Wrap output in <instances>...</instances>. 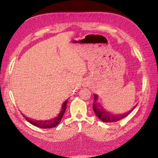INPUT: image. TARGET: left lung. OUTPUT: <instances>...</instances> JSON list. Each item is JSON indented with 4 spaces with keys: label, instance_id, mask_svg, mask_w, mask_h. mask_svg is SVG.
<instances>
[{
    "label": "left lung",
    "instance_id": "obj_1",
    "mask_svg": "<svg viewBox=\"0 0 158 158\" xmlns=\"http://www.w3.org/2000/svg\"><path fill=\"white\" fill-rule=\"evenodd\" d=\"M94 95V101L93 103L94 111L100 120L105 123H114V122H117L118 121H120L121 119L128 116V114H130L136 107V106L134 107L131 111H129L128 112H127L124 114H111V113H108V111H106V110L102 107L101 105L98 103V95Z\"/></svg>",
    "mask_w": 158,
    "mask_h": 158
}]
</instances>
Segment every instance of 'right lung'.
I'll return each mask as SVG.
<instances>
[{"label": "right lung", "mask_w": 158, "mask_h": 158, "mask_svg": "<svg viewBox=\"0 0 158 158\" xmlns=\"http://www.w3.org/2000/svg\"><path fill=\"white\" fill-rule=\"evenodd\" d=\"M68 103V99H66V101L63 103V106H62V108L60 111L59 113L57 114V115L52 118L51 119H49V120L47 121H36V120H33L32 118H29V117H26L24 114H23V117L26 118V120H27L28 122L30 123L31 125H34L37 127H39L41 128H51L56 127L60 123L62 118L63 117V114L66 111V105H67Z\"/></svg>", "instance_id": "1"}]
</instances>
